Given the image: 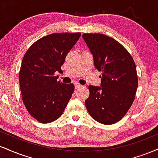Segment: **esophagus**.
I'll use <instances>...</instances> for the list:
<instances>
[{"label": "esophagus", "instance_id": "1", "mask_svg": "<svg viewBox=\"0 0 158 158\" xmlns=\"http://www.w3.org/2000/svg\"><path fill=\"white\" fill-rule=\"evenodd\" d=\"M74 86H75L76 89H78V88H81V87L82 86V85H80V84H79V83H78V82H75V83H74Z\"/></svg>", "mask_w": 158, "mask_h": 158}]
</instances>
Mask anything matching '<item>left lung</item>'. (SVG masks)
<instances>
[{"instance_id":"left-lung-1","label":"left lung","mask_w":158,"mask_h":158,"mask_svg":"<svg viewBox=\"0 0 158 158\" xmlns=\"http://www.w3.org/2000/svg\"><path fill=\"white\" fill-rule=\"evenodd\" d=\"M82 38L93 56L94 67L102 72L100 86L88 87L85 106L96 121L114 124L126 115L135 99L138 86L135 63L112 38L99 33H85Z\"/></svg>"}]
</instances>
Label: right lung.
I'll return each instance as SVG.
<instances>
[{"label":"right lung","mask_w":158,"mask_h":158,"mask_svg":"<svg viewBox=\"0 0 158 158\" xmlns=\"http://www.w3.org/2000/svg\"><path fill=\"white\" fill-rule=\"evenodd\" d=\"M81 36L53 33L35 41L23 58L19 73L22 100L32 117L49 123L61 117L74 91V85L58 81L67 54Z\"/></svg>","instance_id":"right-lung-1"}]
</instances>
